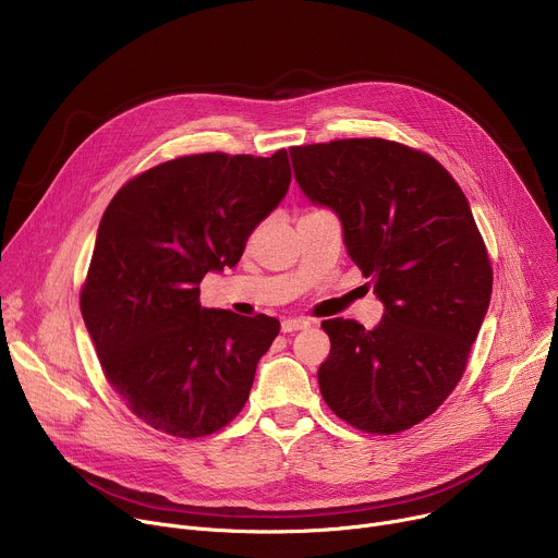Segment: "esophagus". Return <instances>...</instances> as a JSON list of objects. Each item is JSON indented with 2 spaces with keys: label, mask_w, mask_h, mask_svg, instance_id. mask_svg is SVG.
I'll use <instances>...</instances> for the list:
<instances>
[{
  "label": "esophagus",
  "mask_w": 558,
  "mask_h": 558,
  "mask_svg": "<svg viewBox=\"0 0 558 558\" xmlns=\"http://www.w3.org/2000/svg\"><path fill=\"white\" fill-rule=\"evenodd\" d=\"M310 325H312V323L305 320V318H287V320H282V331H284V333L299 331V329H305V327H310Z\"/></svg>",
  "instance_id": "34e87169"
}]
</instances>
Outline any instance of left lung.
<instances>
[{
    "label": "left lung",
    "mask_w": 558,
    "mask_h": 558,
    "mask_svg": "<svg viewBox=\"0 0 558 558\" xmlns=\"http://www.w3.org/2000/svg\"><path fill=\"white\" fill-rule=\"evenodd\" d=\"M312 204L337 213L384 318L323 320L318 386L350 426L392 435L433 415L464 375L492 301V265L471 206L433 157L386 138L291 147Z\"/></svg>",
    "instance_id": "1"
}]
</instances>
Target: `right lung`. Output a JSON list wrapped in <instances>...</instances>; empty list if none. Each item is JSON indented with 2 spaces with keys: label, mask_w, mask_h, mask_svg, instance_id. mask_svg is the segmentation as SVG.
I'll return each instance as SVG.
<instances>
[{
  "label": "right lung",
  "mask_w": 558,
  "mask_h": 558,
  "mask_svg": "<svg viewBox=\"0 0 558 558\" xmlns=\"http://www.w3.org/2000/svg\"><path fill=\"white\" fill-rule=\"evenodd\" d=\"M289 181L287 150L206 153L145 170L109 202L81 312L107 381L147 426L193 439L244 408L280 323L206 310L199 282L240 263Z\"/></svg>",
  "instance_id": "right-lung-1"
}]
</instances>
